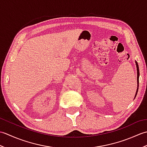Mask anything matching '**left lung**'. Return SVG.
<instances>
[{"instance_id": "8db88e82", "label": "left lung", "mask_w": 147, "mask_h": 147, "mask_svg": "<svg viewBox=\"0 0 147 147\" xmlns=\"http://www.w3.org/2000/svg\"><path fill=\"white\" fill-rule=\"evenodd\" d=\"M136 62V69H137V90H136V94H135V98L136 97V96L137 95V93H138V87H139V76H140V72H139V67H138V64L137 63V62L135 61Z\"/></svg>"}]
</instances>
